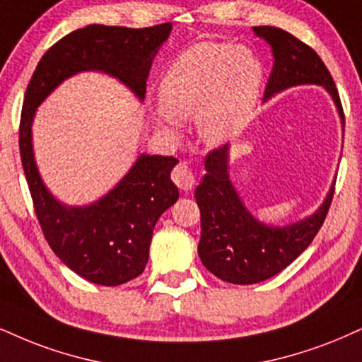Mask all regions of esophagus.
<instances>
[{
    "label": "esophagus",
    "mask_w": 362,
    "mask_h": 362,
    "mask_svg": "<svg viewBox=\"0 0 362 362\" xmlns=\"http://www.w3.org/2000/svg\"><path fill=\"white\" fill-rule=\"evenodd\" d=\"M173 181L176 182L177 188L182 191H188L194 186L196 174L186 163H181L180 166L173 171Z\"/></svg>",
    "instance_id": "esophagus-1"
}]
</instances>
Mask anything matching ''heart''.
Instances as JSON below:
<instances>
[{"label":"heart","instance_id":"1","mask_svg":"<svg viewBox=\"0 0 362 362\" xmlns=\"http://www.w3.org/2000/svg\"><path fill=\"white\" fill-rule=\"evenodd\" d=\"M265 66L250 47L202 42L169 65L159 83L154 119L164 131L193 119L199 139L221 146L238 136L255 112Z\"/></svg>","mask_w":362,"mask_h":362}]
</instances>
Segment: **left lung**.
Returning a JSON list of instances; mask_svg holds the SVG:
<instances>
[{
	"label": "left lung",
	"instance_id": "obj_1",
	"mask_svg": "<svg viewBox=\"0 0 362 362\" xmlns=\"http://www.w3.org/2000/svg\"><path fill=\"white\" fill-rule=\"evenodd\" d=\"M253 31L270 43L275 58L263 102L287 88L319 86L332 99L344 131L336 83L317 53L282 28L255 26ZM230 151L231 146L226 144L208 154L206 173L194 191L202 211L198 255L203 265L225 282L258 284L282 272L309 247L331 206L336 180L312 215L288 225H269L252 215L231 181Z\"/></svg>",
	"mask_w": 362,
	"mask_h": 362
}]
</instances>
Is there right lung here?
<instances>
[{
	"label": "right lung",
	"instance_id": "add662e5",
	"mask_svg": "<svg viewBox=\"0 0 362 362\" xmlns=\"http://www.w3.org/2000/svg\"><path fill=\"white\" fill-rule=\"evenodd\" d=\"M173 25L151 28L87 25L42 57L26 87L20 124V154L35 211L50 248L64 265L88 282L126 284L146 269L159 216L180 198L173 156L139 154L131 169L104 196L88 204H66L45 185L33 151L38 107L65 80L83 72L109 75L142 102L154 57Z\"/></svg>",
	"mask_w": 362,
	"mask_h": 362
}]
</instances>
